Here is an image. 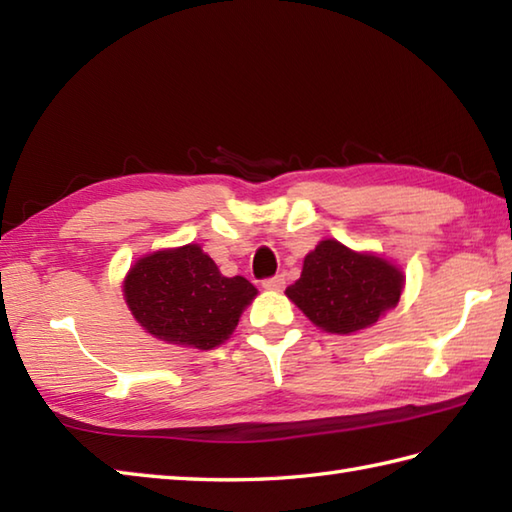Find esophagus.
Returning <instances> with one entry per match:
<instances>
[{
	"label": "esophagus",
	"instance_id": "34e87169",
	"mask_svg": "<svg viewBox=\"0 0 512 512\" xmlns=\"http://www.w3.org/2000/svg\"><path fill=\"white\" fill-rule=\"evenodd\" d=\"M284 284H286V277H284V275L268 277V279H264V282H262V286L268 288V290H282Z\"/></svg>",
	"mask_w": 512,
	"mask_h": 512
}]
</instances>
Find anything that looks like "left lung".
<instances>
[{
	"mask_svg": "<svg viewBox=\"0 0 512 512\" xmlns=\"http://www.w3.org/2000/svg\"><path fill=\"white\" fill-rule=\"evenodd\" d=\"M404 275L375 255H362L335 239H324L304 259L302 277L286 295L315 326L348 335L373 326L397 306Z\"/></svg>",
	"mask_w": 512,
	"mask_h": 512,
	"instance_id": "8db88e82",
	"label": "left lung"
}]
</instances>
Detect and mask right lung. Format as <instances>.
<instances>
[{"instance_id": "right-lung-1", "label": "right lung", "mask_w": 512, "mask_h": 512, "mask_svg": "<svg viewBox=\"0 0 512 512\" xmlns=\"http://www.w3.org/2000/svg\"><path fill=\"white\" fill-rule=\"evenodd\" d=\"M255 295L248 279L224 277L197 244L142 257L124 282L130 313L150 335L199 350L228 339Z\"/></svg>"}]
</instances>
